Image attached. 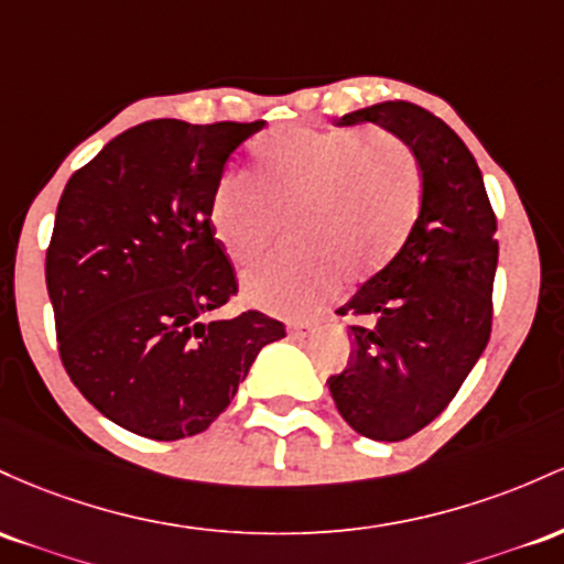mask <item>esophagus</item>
<instances>
[{"mask_svg": "<svg viewBox=\"0 0 564 564\" xmlns=\"http://www.w3.org/2000/svg\"><path fill=\"white\" fill-rule=\"evenodd\" d=\"M288 333L290 338H308V335L314 333V325L312 322H290Z\"/></svg>", "mask_w": 564, "mask_h": 564, "instance_id": "1", "label": "esophagus"}]
</instances>
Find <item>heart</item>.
I'll return each instance as SVG.
<instances>
[{"label":"heart","instance_id":"heart-1","mask_svg":"<svg viewBox=\"0 0 564 564\" xmlns=\"http://www.w3.org/2000/svg\"><path fill=\"white\" fill-rule=\"evenodd\" d=\"M421 197V164L402 138L290 128L258 145L256 178L220 175L210 224L226 256L250 265L288 218L295 248L248 271L242 293L265 312L308 316L338 293L340 269L359 280L400 252Z\"/></svg>","mask_w":564,"mask_h":564}]
</instances>
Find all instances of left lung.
I'll use <instances>...</instances> for the list:
<instances>
[{"instance_id":"8db88e82","label":"left lung","mask_w":564,"mask_h":564,"mask_svg":"<svg viewBox=\"0 0 564 564\" xmlns=\"http://www.w3.org/2000/svg\"><path fill=\"white\" fill-rule=\"evenodd\" d=\"M340 128L378 124L421 164L423 197L408 239L338 314H349V365L327 378L357 434L400 442L432 423L490 338L498 265L496 215L458 132L408 100L344 113Z\"/></svg>"}]
</instances>
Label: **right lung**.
Here are the masks:
<instances>
[{
	"instance_id": "obj_1",
	"label": "right lung",
	"mask_w": 564,
	"mask_h": 564,
	"mask_svg": "<svg viewBox=\"0 0 564 564\" xmlns=\"http://www.w3.org/2000/svg\"><path fill=\"white\" fill-rule=\"evenodd\" d=\"M265 122L151 119L63 188L47 250L61 359L100 415L149 440L205 432L284 325L207 319L237 293L210 205L226 162Z\"/></svg>"
}]
</instances>
